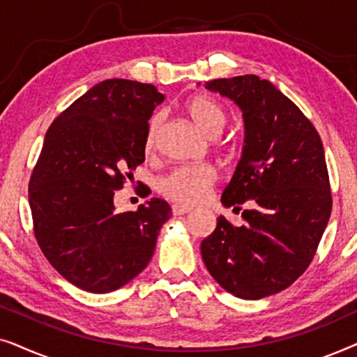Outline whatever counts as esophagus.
<instances>
[{
	"instance_id": "1",
	"label": "esophagus",
	"mask_w": 357,
	"mask_h": 357,
	"mask_svg": "<svg viewBox=\"0 0 357 357\" xmlns=\"http://www.w3.org/2000/svg\"><path fill=\"white\" fill-rule=\"evenodd\" d=\"M188 213H192V208L182 206V204H174L172 206L174 216H182V214H188Z\"/></svg>"
}]
</instances>
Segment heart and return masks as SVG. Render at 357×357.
Returning <instances> with one entry per match:
<instances>
[{"label":"heart","mask_w":357,"mask_h":357,"mask_svg":"<svg viewBox=\"0 0 357 357\" xmlns=\"http://www.w3.org/2000/svg\"><path fill=\"white\" fill-rule=\"evenodd\" d=\"M183 110L187 112L190 120L208 136H216L226 123V114H224L222 107L209 96L197 94L188 97L183 104ZM160 123H162V116L159 114L151 116L144 138V149L148 153L154 149ZM216 178L218 174L211 165H182V167L170 170L169 174L160 177L158 190L160 195L172 202L193 206L208 197L209 190L216 183Z\"/></svg>","instance_id":"obj_1"}]
</instances>
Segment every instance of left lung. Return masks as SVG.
<instances>
[{
  "instance_id": "left-lung-1",
  "label": "left lung",
  "mask_w": 357,
  "mask_h": 357,
  "mask_svg": "<svg viewBox=\"0 0 357 357\" xmlns=\"http://www.w3.org/2000/svg\"><path fill=\"white\" fill-rule=\"evenodd\" d=\"M236 102L245 138L221 202L243 209L245 224L224 216L202 242L208 271L236 297L257 301L291 286L310 265L331 213L324 144L315 126L270 81L243 75L206 82Z\"/></svg>"
}]
</instances>
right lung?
<instances>
[{"label":"right lung","instance_id":"obj_1","mask_svg":"<svg viewBox=\"0 0 357 357\" xmlns=\"http://www.w3.org/2000/svg\"><path fill=\"white\" fill-rule=\"evenodd\" d=\"M164 100L153 84L107 79L53 120L29 182L33 234L50 265L104 294L148 266L169 203L116 213L114 197L144 162L148 120Z\"/></svg>","mask_w":357,"mask_h":357}]
</instances>
